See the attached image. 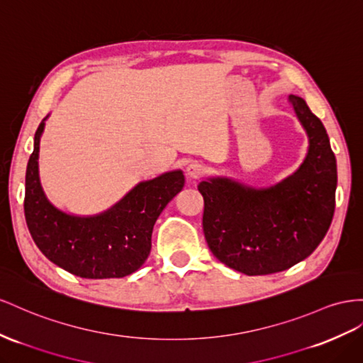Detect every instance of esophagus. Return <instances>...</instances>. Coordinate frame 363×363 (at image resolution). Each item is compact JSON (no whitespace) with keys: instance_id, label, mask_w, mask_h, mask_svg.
I'll return each instance as SVG.
<instances>
[{"instance_id":"obj_1","label":"esophagus","mask_w":363,"mask_h":363,"mask_svg":"<svg viewBox=\"0 0 363 363\" xmlns=\"http://www.w3.org/2000/svg\"><path fill=\"white\" fill-rule=\"evenodd\" d=\"M204 172V166L200 162H191L186 166V177L189 180H197L200 179Z\"/></svg>"}]
</instances>
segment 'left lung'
<instances>
[{
	"label": "left lung",
	"instance_id": "1",
	"mask_svg": "<svg viewBox=\"0 0 363 363\" xmlns=\"http://www.w3.org/2000/svg\"><path fill=\"white\" fill-rule=\"evenodd\" d=\"M289 101L308 137L307 155L295 172L267 188L230 177L199 184L211 252L249 277L287 270L310 257L335 213L337 166L328 134L302 97L291 94Z\"/></svg>",
	"mask_w": 363,
	"mask_h": 363
}]
</instances>
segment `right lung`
Wrapping results in <instances>:
<instances>
[{"instance_id":"obj_1","label":"right lung","mask_w":363,"mask_h":363,"mask_svg":"<svg viewBox=\"0 0 363 363\" xmlns=\"http://www.w3.org/2000/svg\"><path fill=\"white\" fill-rule=\"evenodd\" d=\"M47 119L48 116L35 133L26 171L24 213L33 241L48 259L72 275L86 279L131 275L148 258L159 215L183 189V171L137 183L101 213H68L47 199L39 180V142Z\"/></svg>"}]
</instances>
